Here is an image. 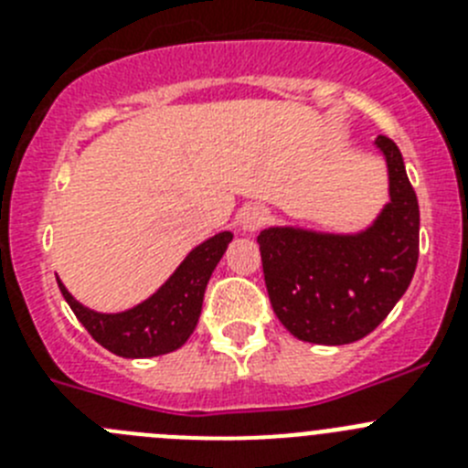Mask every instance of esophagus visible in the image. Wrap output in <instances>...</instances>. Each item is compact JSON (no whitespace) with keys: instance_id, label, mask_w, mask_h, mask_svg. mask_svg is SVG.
<instances>
[{"instance_id":"34e87169","label":"esophagus","mask_w":468,"mask_h":468,"mask_svg":"<svg viewBox=\"0 0 468 468\" xmlns=\"http://www.w3.org/2000/svg\"><path fill=\"white\" fill-rule=\"evenodd\" d=\"M267 220H270V213H267V208H262V206H246V208L239 213V225L246 231L260 229Z\"/></svg>"}]
</instances>
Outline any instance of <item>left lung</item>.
<instances>
[{"mask_svg": "<svg viewBox=\"0 0 468 468\" xmlns=\"http://www.w3.org/2000/svg\"><path fill=\"white\" fill-rule=\"evenodd\" d=\"M388 201L358 234L270 227L260 255L270 302L285 330L314 345H349L373 333L410 285L420 258V206L396 143L378 135Z\"/></svg>", "mask_w": 468, "mask_h": 468, "instance_id": "8db88e82", "label": "left lung"}]
</instances>
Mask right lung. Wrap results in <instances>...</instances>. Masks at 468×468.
Returning <instances> with one entry per match:
<instances>
[{"label": "right lung", "mask_w": 468, "mask_h": 468, "mask_svg": "<svg viewBox=\"0 0 468 468\" xmlns=\"http://www.w3.org/2000/svg\"><path fill=\"white\" fill-rule=\"evenodd\" d=\"M229 241L231 231H220L194 248L154 295L122 314H98L74 300L60 281L58 288L90 337L112 354L123 358L161 356L180 349L197 328L206 285Z\"/></svg>", "instance_id": "1"}]
</instances>
